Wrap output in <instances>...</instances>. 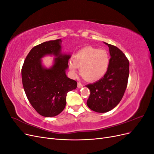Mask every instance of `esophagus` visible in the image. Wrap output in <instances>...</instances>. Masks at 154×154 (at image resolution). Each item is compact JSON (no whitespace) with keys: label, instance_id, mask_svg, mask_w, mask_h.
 Wrapping results in <instances>:
<instances>
[{"label":"esophagus","instance_id":"1","mask_svg":"<svg viewBox=\"0 0 154 154\" xmlns=\"http://www.w3.org/2000/svg\"><path fill=\"white\" fill-rule=\"evenodd\" d=\"M82 87H83L82 83H81L80 82H78V88H82Z\"/></svg>","mask_w":154,"mask_h":154}]
</instances>
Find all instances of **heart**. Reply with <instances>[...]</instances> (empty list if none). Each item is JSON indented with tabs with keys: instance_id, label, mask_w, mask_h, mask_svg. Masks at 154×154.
I'll return each mask as SVG.
<instances>
[{
	"instance_id": "obj_1",
	"label": "heart",
	"mask_w": 154,
	"mask_h": 154,
	"mask_svg": "<svg viewBox=\"0 0 154 154\" xmlns=\"http://www.w3.org/2000/svg\"><path fill=\"white\" fill-rule=\"evenodd\" d=\"M109 63V55L105 50L85 47L73 56L69 67L73 74H75L76 67L79 68L80 75L85 80L93 82L105 75Z\"/></svg>"
}]
</instances>
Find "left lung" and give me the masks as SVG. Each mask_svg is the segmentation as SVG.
Returning <instances> with one entry per match:
<instances>
[{"label": "left lung", "mask_w": 154, "mask_h": 154, "mask_svg": "<svg viewBox=\"0 0 154 154\" xmlns=\"http://www.w3.org/2000/svg\"><path fill=\"white\" fill-rule=\"evenodd\" d=\"M110 58L108 69L100 80L85 85L91 94L87 101L88 108L100 113L113 109L122 100L127 87L129 61L119 48L109 44Z\"/></svg>", "instance_id": "8db88e82"}]
</instances>
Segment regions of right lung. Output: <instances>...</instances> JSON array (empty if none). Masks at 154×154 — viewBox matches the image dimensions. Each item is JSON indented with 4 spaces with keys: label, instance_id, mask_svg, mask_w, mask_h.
I'll return each mask as SVG.
<instances>
[{
    "label": "right lung",
    "instance_id": "obj_1",
    "mask_svg": "<svg viewBox=\"0 0 154 154\" xmlns=\"http://www.w3.org/2000/svg\"><path fill=\"white\" fill-rule=\"evenodd\" d=\"M61 42L57 39L35 46L22 67V82L27 99L37 112L44 117L61 113L66 105L67 92L77 87V82L66 74L71 56L61 54ZM47 54L57 57L50 69L44 68L41 63V58Z\"/></svg>",
    "mask_w": 154,
    "mask_h": 154
}]
</instances>
